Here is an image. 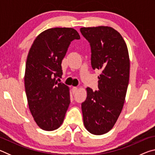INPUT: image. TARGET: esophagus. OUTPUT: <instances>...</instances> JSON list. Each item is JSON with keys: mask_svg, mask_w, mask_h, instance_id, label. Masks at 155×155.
<instances>
[{"mask_svg": "<svg viewBox=\"0 0 155 155\" xmlns=\"http://www.w3.org/2000/svg\"><path fill=\"white\" fill-rule=\"evenodd\" d=\"M77 87H72V93H73V94H74L76 92H77Z\"/></svg>", "mask_w": 155, "mask_h": 155, "instance_id": "1", "label": "esophagus"}]
</instances>
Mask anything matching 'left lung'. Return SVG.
<instances>
[{"mask_svg": "<svg viewBox=\"0 0 155 155\" xmlns=\"http://www.w3.org/2000/svg\"><path fill=\"white\" fill-rule=\"evenodd\" d=\"M80 31L90 44L91 67L101 71L98 90L87 87V98L81 104L83 123L90 133L103 135L114 127L124 103L130 72L128 48L122 35L111 27Z\"/></svg>", "mask_w": 155, "mask_h": 155, "instance_id": "8db88e82", "label": "left lung"}]
</instances>
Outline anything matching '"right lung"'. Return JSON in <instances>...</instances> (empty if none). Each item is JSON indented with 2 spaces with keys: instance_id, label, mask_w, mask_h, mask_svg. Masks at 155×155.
Masks as SVG:
<instances>
[{
  "instance_id": "obj_1",
  "label": "right lung",
  "mask_w": 155,
  "mask_h": 155,
  "mask_svg": "<svg viewBox=\"0 0 155 155\" xmlns=\"http://www.w3.org/2000/svg\"><path fill=\"white\" fill-rule=\"evenodd\" d=\"M79 39L72 28H49L37 37L28 52L25 91L30 111L41 129L54 130L64 122L70 103V91L56 78H61V62L70 43Z\"/></svg>"
}]
</instances>
